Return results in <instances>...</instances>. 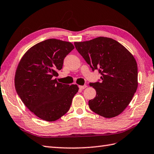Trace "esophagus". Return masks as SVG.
<instances>
[{
	"label": "esophagus",
	"instance_id": "obj_1",
	"mask_svg": "<svg viewBox=\"0 0 154 154\" xmlns=\"http://www.w3.org/2000/svg\"><path fill=\"white\" fill-rule=\"evenodd\" d=\"M87 85H83V86H79V88L81 89V90H83V89H85V88H87Z\"/></svg>",
	"mask_w": 154,
	"mask_h": 154
}]
</instances>
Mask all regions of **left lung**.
<instances>
[{
    "instance_id": "1",
    "label": "left lung",
    "mask_w": 154,
    "mask_h": 154,
    "mask_svg": "<svg viewBox=\"0 0 154 154\" xmlns=\"http://www.w3.org/2000/svg\"><path fill=\"white\" fill-rule=\"evenodd\" d=\"M78 52L92 71L102 75L101 83L89 85L96 91L88 101L92 112L106 118L119 115L133 99L138 87V67L132 54L113 38L100 37L75 42Z\"/></svg>"
}]
</instances>
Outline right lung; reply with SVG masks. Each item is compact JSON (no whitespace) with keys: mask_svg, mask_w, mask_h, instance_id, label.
<instances>
[{"mask_svg":"<svg viewBox=\"0 0 154 154\" xmlns=\"http://www.w3.org/2000/svg\"><path fill=\"white\" fill-rule=\"evenodd\" d=\"M74 49L69 42L50 38L32 46L17 67L15 88L21 101L35 116L54 121L68 112L79 87L58 83L55 77L63 60Z\"/></svg>","mask_w":154,"mask_h":154,"instance_id":"add662e5","label":"right lung"}]
</instances>
